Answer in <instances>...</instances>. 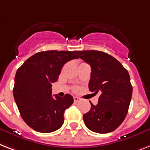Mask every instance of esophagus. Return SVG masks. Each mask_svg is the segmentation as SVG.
<instances>
[{
  "label": "esophagus",
  "instance_id": "esophagus-1",
  "mask_svg": "<svg viewBox=\"0 0 150 150\" xmlns=\"http://www.w3.org/2000/svg\"><path fill=\"white\" fill-rule=\"evenodd\" d=\"M80 100H81V98H79V97H78V96H75V97H74V102H75V103H78V102H79Z\"/></svg>",
  "mask_w": 150,
  "mask_h": 150
}]
</instances>
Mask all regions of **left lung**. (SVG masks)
I'll list each match as a JSON object with an SVG mask.
<instances>
[{
    "label": "left lung",
    "instance_id": "obj_1",
    "mask_svg": "<svg viewBox=\"0 0 150 150\" xmlns=\"http://www.w3.org/2000/svg\"><path fill=\"white\" fill-rule=\"evenodd\" d=\"M76 54L92 69L89 91L100 94L96 105L90 102L84 122L92 132H112L124 121L129 107L132 87L129 72L117 59L103 52L79 51Z\"/></svg>",
    "mask_w": 150,
    "mask_h": 150
}]
</instances>
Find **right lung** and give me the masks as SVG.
Listing matches in <instances>:
<instances>
[{
    "label": "right lung",
    "mask_w": 150,
    "mask_h": 150,
    "mask_svg": "<svg viewBox=\"0 0 150 150\" xmlns=\"http://www.w3.org/2000/svg\"><path fill=\"white\" fill-rule=\"evenodd\" d=\"M76 52H38L18 69L13 94L21 116L28 126L43 133L54 132L64 123V112L72 105L69 94L52 96V83L57 81L63 65L79 58Z\"/></svg>",
    "instance_id": "add662e5"
}]
</instances>
